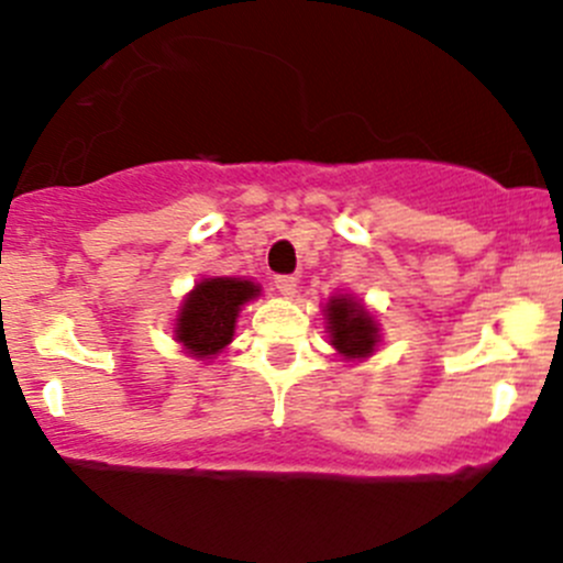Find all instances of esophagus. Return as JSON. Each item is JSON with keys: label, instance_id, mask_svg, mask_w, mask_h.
<instances>
[{"label": "esophagus", "instance_id": "obj_1", "mask_svg": "<svg viewBox=\"0 0 563 563\" xmlns=\"http://www.w3.org/2000/svg\"><path fill=\"white\" fill-rule=\"evenodd\" d=\"M275 288H277V291H280L286 299L297 297V291H299V277H294V275H277V277H275Z\"/></svg>", "mask_w": 563, "mask_h": 563}]
</instances>
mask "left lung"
Returning a JSON list of instances; mask_svg holds the SVG:
<instances>
[{
    "mask_svg": "<svg viewBox=\"0 0 563 563\" xmlns=\"http://www.w3.org/2000/svg\"><path fill=\"white\" fill-rule=\"evenodd\" d=\"M323 312H327L329 323V342L340 356L361 361L375 353L377 342H380V327L361 301L342 294V297H331Z\"/></svg>",
    "mask_w": 563,
    "mask_h": 563,
    "instance_id": "left-lung-1",
    "label": "left lung"
}]
</instances>
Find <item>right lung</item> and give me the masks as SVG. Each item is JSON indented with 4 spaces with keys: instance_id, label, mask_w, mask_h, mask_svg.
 I'll use <instances>...</instances> for the list:
<instances>
[{
    "instance_id": "right-lung-1",
    "label": "right lung",
    "mask_w": 563,
    "mask_h": 563,
    "mask_svg": "<svg viewBox=\"0 0 563 563\" xmlns=\"http://www.w3.org/2000/svg\"><path fill=\"white\" fill-rule=\"evenodd\" d=\"M262 288L245 277H205L183 299L175 323V340L194 358H212L232 342L236 316Z\"/></svg>"
}]
</instances>
